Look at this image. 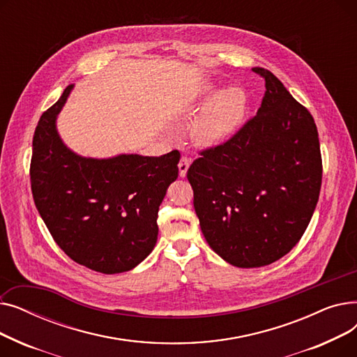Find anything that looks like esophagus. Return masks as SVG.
Instances as JSON below:
<instances>
[{"label":"esophagus","instance_id":"obj_1","mask_svg":"<svg viewBox=\"0 0 357 357\" xmlns=\"http://www.w3.org/2000/svg\"><path fill=\"white\" fill-rule=\"evenodd\" d=\"M191 158H186V156H182L179 163H178V167H179V176L181 178H185L186 176V172H188V167L191 165Z\"/></svg>","mask_w":357,"mask_h":357}]
</instances>
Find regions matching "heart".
Wrapping results in <instances>:
<instances>
[{
    "label": "heart",
    "instance_id": "b5f03b06",
    "mask_svg": "<svg viewBox=\"0 0 357 357\" xmlns=\"http://www.w3.org/2000/svg\"><path fill=\"white\" fill-rule=\"evenodd\" d=\"M215 88L208 85L201 91L199 100H210ZM248 98L240 88L231 86L220 91L194 121L191 133L199 146H213L229 139L240 127L246 114Z\"/></svg>",
    "mask_w": 357,
    "mask_h": 357
}]
</instances>
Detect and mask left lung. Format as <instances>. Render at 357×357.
<instances>
[{
  "instance_id": "1",
  "label": "left lung",
  "mask_w": 357,
  "mask_h": 357,
  "mask_svg": "<svg viewBox=\"0 0 357 357\" xmlns=\"http://www.w3.org/2000/svg\"><path fill=\"white\" fill-rule=\"evenodd\" d=\"M256 116L188 169L194 208L210 248L230 265L260 268L303 237L321 188L318 131L310 111L275 75Z\"/></svg>"
}]
</instances>
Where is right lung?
<instances>
[{
  "label": "right lung",
  "mask_w": 357,
  "mask_h": 357,
  "mask_svg": "<svg viewBox=\"0 0 357 357\" xmlns=\"http://www.w3.org/2000/svg\"><path fill=\"white\" fill-rule=\"evenodd\" d=\"M68 85L37 123L30 163L36 208L53 240L77 264L112 275L131 271L153 250L158 211L178 178L179 152L163 156H79L62 142L56 119Z\"/></svg>",
  "instance_id": "1"
}]
</instances>
